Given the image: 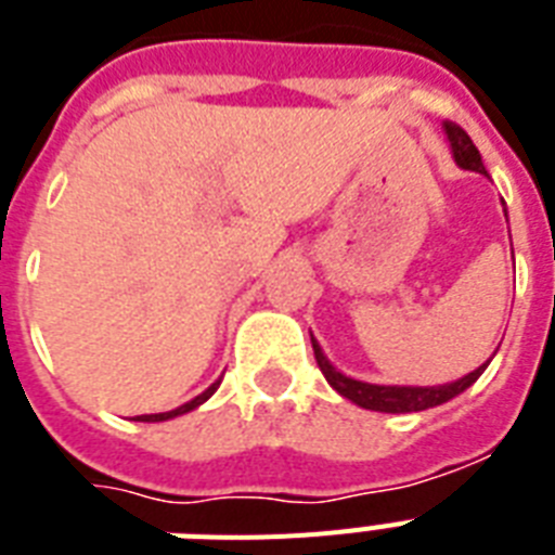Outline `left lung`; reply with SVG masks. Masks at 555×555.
Segmentation results:
<instances>
[{"label":"left lung","mask_w":555,"mask_h":555,"mask_svg":"<svg viewBox=\"0 0 555 555\" xmlns=\"http://www.w3.org/2000/svg\"><path fill=\"white\" fill-rule=\"evenodd\" d=\"M449 134V143H452V155H455L457 167L473 169V172H487L481 164V152L475 150L473 138L461 129L457 124L447 120L443 124ZM313 343V357H317V365L325 374V379L331 383V388H337L339 395L348 397L351 403L371 409V412H423V409H431V405H440L452 400L455 395H461L464 388H469L475 379L481 377V371L487 369V363L481 369L469 371L466 377L455 379V383H447V386H374V383H363V379L346 377L343 371H337L328 363V357L322 354V348Z\"/></svg>","instance_id":"1"}]
</instances>
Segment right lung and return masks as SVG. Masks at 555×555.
Segmentation results:
<instances>
[{
  "mask_svg": "<svg viewBox=\"0 0 555 555\" xmlns=\"http://www.w3.org/2000/svg\"><path fill=\"white\" fill-rule=\"evenodd\" d=\"M218 386H221V379H216V383H212V386H209L207 391H204V395H198V397H195V400H190V403L178 405V409H172V412H160V414H138V417H134V421H143V423H158V421H169V417H178V414L192 412V409H195V405H201V403H204V400H209V397L216 395V388H218Z\"/></svg>",
  "mask_w": 555,
  "mask_h": 555,
  "instance_id": "1",
  "label": "right lung"
}]
</instances>
